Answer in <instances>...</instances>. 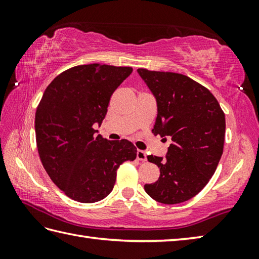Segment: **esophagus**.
Masks as SVG:
<instances>
[{
	"label": "esophagus",
	"instance_id": "obj_1",
	"mask_svg": "<svg viewBox=\"0 0 259 259\" xmlns=\"http://www.w3.org/2000/svg\"><path fill=\"white\" fill-rule=\"evenodd\" d=\"M137 159L140 161H146L147 160V153L144 150H138L137 151Z\"/></svg>",
	"mask_w": 259,
	"mask_h": 259
}]
</instances>
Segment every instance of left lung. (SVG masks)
I'll return each mask as SVG.
<instances>
[{"label": "left lung", "mask_w": 259, "mask_h": 259, "mask_svg": "<svg viewBox=\"0 0 259 259\" xmlns=\"http://www.w3.org/2000/svg\"><path fill=\"white\" fill-rule=\"evenodd\" d=\"M137 71L157 101L152 133L172 141L164 158L147 157L160 169V176L156 183L145 185V190L167 205L187 201L216 171L224 150L225 113L212 93L187 75Z\"/></svg>", "instance_id": "obj_1"}]
</instances>
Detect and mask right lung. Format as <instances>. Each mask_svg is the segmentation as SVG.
Instances as JSON below:
<instances>
[{
  "label": "right lung",
  "instance_id": "1",
  "mask_svg": "<svg viewBox=\"0 0 259 259\" xmlns=\"http://www.w3.org/2000/svg\"><path fill=\"white\" fill-rule=\"evenodd\" d=\"M133 72L130 67L84 64L60 73L48 85L35 112V137L49 177L71 199L91 203L112 191L120 164L137 157L122 139L96 136L114 90Z\"/></svg>",
  "mask_w": 259,
  "mask_h": 259
}]
</instances>
